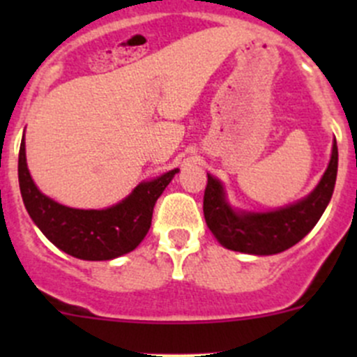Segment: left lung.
Instances as JSON below:
<instances>
[{"instance_id":"1","label":"left lung","mask_w":357,"mask_h":357,"mask_svg":"<svg viewBox=\"0 0 357 357\" xmlns=\"http://www.w3.org/2000/svg\"><path fill=\"white\" fill-rule=\"evenodd\" d=\"M338 150L333 142L332 158L321 181L305 199L269 212L235 211L228 204L221 181L207 174L204 215L208 229L222 247L254 255H273L294 247L316 226L333 195Z\"/></svg>"}]
</instances>
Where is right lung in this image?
<instances>
[{"label":"right lung","mask_w":357,"mask_h":357,"mask_svg":"<svg viewBox=\"0 0 357 357\" xmlns=\"http://www.w3.org/2000/svg\"><path fill=\"white\" fill-rule=\"evenodd\" d=\"M178 169L143 181L119 204L102 211L72 208L43 195L29 174L25 142L19 152V185L29 215L55 247L82 261H110L135 250L152 225L153 207Z\"/></svg>","instance_id":"add662e5"}]
</instances>
